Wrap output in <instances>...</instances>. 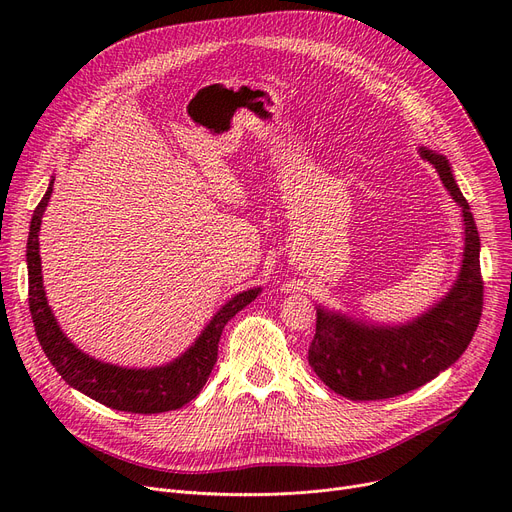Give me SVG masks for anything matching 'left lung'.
<instances>
[{
	"instance_id": "8db88e82",
	"label": "left lung",
	"mask_w": 512,
	"mask_h": 512,
	"mask_svg": "<svg viewBox=\"0 0 512 512\" xmlns=\"http://www.w3.org/2000/svg\"><path fill=\"white\" fill-rule=\"evenodd\" d=\"M454 203L463 211L465 245L461 270L440 301L405 324H371L317 305L309 365L336 394L351 400H382L411 392L459 361L469 346L483 305L479 232L454 180L446 155L419 147Z\"/></svg>"
}]
</instances>
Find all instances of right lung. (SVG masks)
<instances>
[{"mask_svg":"<svg viewBox=\"0 0 512 512\" xmlns=\"http://www.w3.org/2000/svg\"><path fill=\"white\" fill-rule=\"evenodd\" d=\"M53 191V178L47 186L41 203L37 205L29 242H26V267H29V309L37 338L49 363L56 367L62 380L74 390L87 394L101 405L126 411V413H166L184 407L186 402L197 398L203 390L209 373L218 361V342L228 321L253 303L261 286L238 292L203 328L199 338L186 348L174 361L157 367H120L99 361L78 346L62 332L56 315H53L43 286L41 255H39V230L45 207Z\"/></svg>","mask_w":512,"mask_h":512,"instance_id":"1","label":"right lung"}]
</instances>
